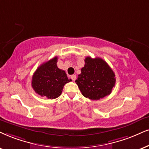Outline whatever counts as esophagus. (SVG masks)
<instances>
[{
    "instance_id": "34e87169",
    "label": "esophagus",
    "mask_w": 149,
    "mask_h": 149,
    "mask_svg": "<svg viewBox=\"0 0 149 149\" xmlns=\"http://www.w3.org/2000/svg\"><path fill=\"white\" fill-rule=\"evenodd\" d=\"M71 80H72L73 81L76 80V75H72V76H71Z\"/></svg>"
}]
</instances>
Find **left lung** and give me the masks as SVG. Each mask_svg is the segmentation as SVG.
<instances>
[{
  "label": "left lung",
  "mask_w": 149,
  "mask_h": 149,
  "mask_svg": "<svg viewBox=\"0 0 149 149\" xmlns=\"http://www.w3.org/2000/svg\"><path fill=\"white\" fill-rule=\"evenodd\" d=\"M84 67L76 80L82 94L86 98L97 100L111 93L115 86V73L104 60L100 58L84 60Z\"/></svg>",
  "instance_id": "8db88e82"
}]
</instances>
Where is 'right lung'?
I'll use <instances>...</instances> for the list:
<instances>
[{
  "label": "right lung",
  "instance_id": "add662e5",
  "mask_svg": "<svg viewBox=\"0 0 149 149\" xmlns=\"http://www.w3.org/2000/svg\"><path fill=\"white\" fill-rule=\"evenodd\" d=\"M58 57L39 66L32 76L31 86L36 93L48 99H55L61 95L65 84L71 82L65 71L57 67Z\"/></svg>",
  "mask_w": 149,
  "mask_h": 149
}]
</instances>
